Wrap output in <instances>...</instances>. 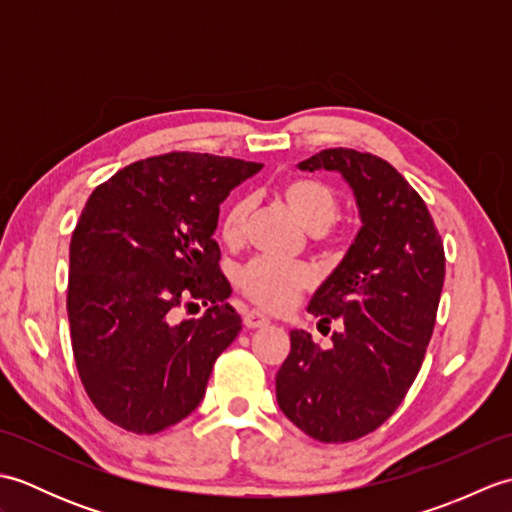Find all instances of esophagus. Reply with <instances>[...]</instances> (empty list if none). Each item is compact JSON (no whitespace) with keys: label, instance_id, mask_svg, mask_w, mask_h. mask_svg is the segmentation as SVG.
I'll return each mask as SVG.
<instances>
[{"label":"esophagus","instance_id":"34e87169","mask_svg":"<svg viewBox=\"0 0 512 512\" xmlns=\"http://www.w3.org/2000/svg\"><path fill=\"white\" fill-rule=\"evenodd\" d=\"M270 321H268V317H264L262 312H257V310H250V312H246L244 314V325L248 330H255V328H264V325H268Z\"/></svg>","mask_w":512,"mask_h":512}]
</instances>
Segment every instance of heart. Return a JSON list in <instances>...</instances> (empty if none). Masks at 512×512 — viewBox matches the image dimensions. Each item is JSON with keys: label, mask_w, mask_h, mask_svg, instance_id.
I'll return each instance as SVG.
<instances>
[{"label": "heart", "mask_w": 512, "mask_h": 512, "mask_svg": "<svg viewBox=\"0 0 512 512\" xmlns=\"http://www.w3.org/2000/svg\"><path fill=\"white\" fill-rule=\"evenodd\" d=\"M281 198L297 220L312 233H323L336 222L341 200L328 182L317 178H292L281 187ZM250 213V200L237 198L224 211L220 220V237L228 246L244 239ZM314 275L306 264H281L273 259H255L239 270L237 286L244 295L266 310H286L303 290L312 286Z\"/></svg>", "instance_id": "1"}]
</instances>
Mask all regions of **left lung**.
<instances>
[{
	"instance_id": "8db88e82",
	"label": "left lung",
	"mask_w": 512,
	"mask_h": 512,
	"mask_svg": "<svg viewBox=\"0 0 512 512\" xmlns=\"http://www.w3.org/2000/svg\"><path fill=\"white\" fill-rule=\"evenodd\" d=\"M301 171H339L356 198L361 231L310 299L321 323L343 321L330 350L290 332L277 402L319 442H352L378 429L416 380L436 323L444 246L427 204L387 160L323 149Z\"/></svg>"
}]
</instances>
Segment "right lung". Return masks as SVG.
Segmentation results:
<instances>
[{
	"label": "right lung",
	"instance_id": "obj_1",
	"mask_svg": "<svg viewBox=\"0 0 512 512\" xmlns=\"http://www.w3.org/2000/svg\"><path fill=\"white\" fill-rule=\"evenodd\" d=\"M259 162L171 151L132 162L85 202L70 242L68 319L94 407L158 433L204 398L213 363L242 330L213 239L220 204ZM202 300L200 320L175 310Z\"/></svg>",
	"mask_w": 512,
	"mask_h": 512
}]
</instances>
